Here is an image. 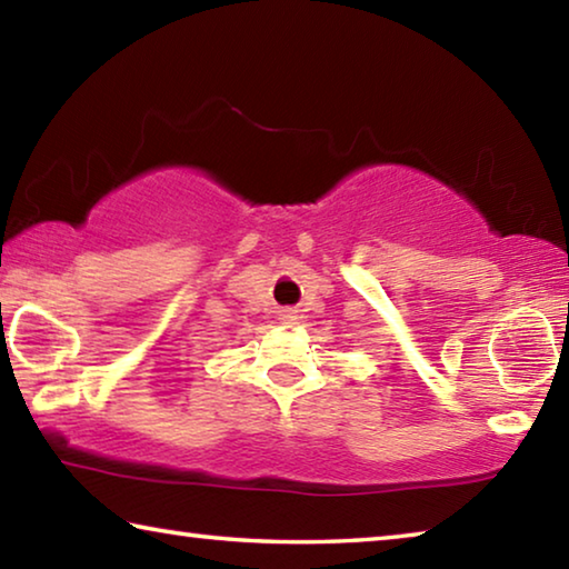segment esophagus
I'll return each mask as SVG.
<instances>
[{"instance_id": "esophagus-1", "label": "esophagus", "mask_w": 569, "mask_h": 569, "mask_svg": "<svg viewBox=\"0 0 569 569\" xmlns=\"http://www.w3.org/2000/svg\"><path fill=\"white\" fill-rule=\"evenodd\" d=\"M278 319H281V323H286V326H293L298 321V313L293 311V308H283V311L278 313Z\"/></svg>"}]
</instances>
